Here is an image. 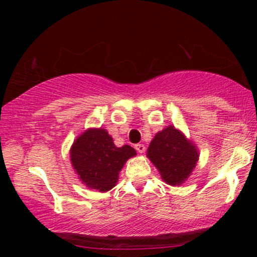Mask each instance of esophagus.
<instances>
[{
    "mask_svg": "<svg viewBox=\"0 0 257 257\" xmlns=\"http://www.w3.org/2000/svg\"><path fill=\"white\" fill-rule=\"evenodd\" d=\"M135 149L137 150V152L139 153L145 152V145H143V144H137V145H135Z\"/></svg>",
    "mask_w": 257,
    "mask_h": 257,
    "instance_id": "esophagus-1",
    "label": "esophagus"
}]
</instances>
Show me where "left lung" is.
Instances as JSON below:
<instances>
[{
	"label": "left lung",
	"instance_id": "8db88e82",
	"mask_svg": "<svg viewBox=\"0 0 257 257\" xmlns=\"http://www.w3.org/2000/svg\"><path fill=\"white\" fill-rule=\"evenodd\" d=\"M147 157L152 161L168 185H181L198 161L195 146L180 131L168 126L157 133L151 142Z\"/></svg>",
	"mask_w": 257,
	"mask_h": 257
}]
</instances>
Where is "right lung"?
<instances>
[{
  "label": "right lung",
  "mask_w": 257,
  "mask_h": 257,
  "mask_svg": "<svg viewBox=\"0 0 257 257\" xmlns=\"http://www.w3.org/2000/svg\"><path fill=\"white\" fill-rule=\"evenodd\" d=\"M135 149L117 147L106 130H87L71 147V163L79 179L89 188L107 192L114 187L126 160L136 156Z\"/></svg>",
  "instance_id": "1"
}]
</instances>
